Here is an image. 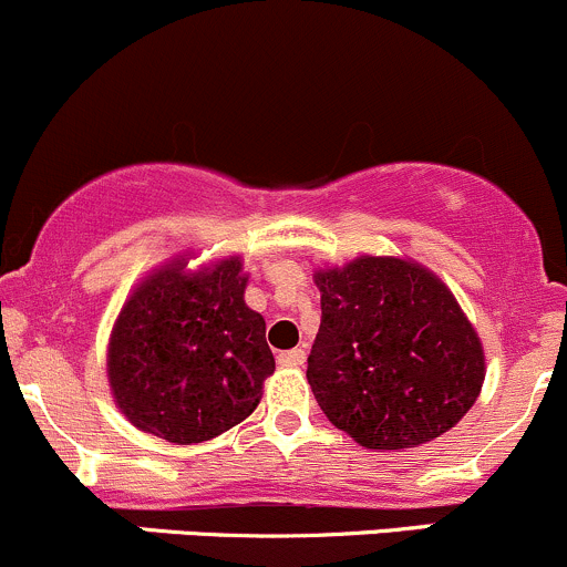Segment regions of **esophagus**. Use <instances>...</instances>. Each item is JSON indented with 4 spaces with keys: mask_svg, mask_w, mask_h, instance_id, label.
Segmentation results:
<instances>
[{
    "mask_svg": "<svg viewBox=\"0 0 567 567\" xmlns=\"http://www.w3.org/2000/svg\"><path fill=\"white\" fill-rule=\"evenodd\" d=\"M305 359H307L305 348H293V351H285V353H279V357H277V362L282 364V368H301V364H305Z\"/></svg>",
    "mask_w": 567,
    "mask_h": 567,
    "instance_id": "1",
    "label": "esophagus"
}]
</instances>
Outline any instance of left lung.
<instances>
[{
  "mask_svg": "<svg viewBox=\"0 0 567 567\" xmlns=\"http://www.w3.org/2000/svg\"><path fill=\"white\" fill-rule=\"evenodd\" d=\"M320 329L307 381L329 422L357 444L400 453L463 420L485 353L453 290L411 257L359 255L316 271Z\"/></svg>",
  "mask_w": 567,
  "mask_h": 567,
  "instance_id": "left-lung-1",
  "label": "left lung"
}]
</instances>
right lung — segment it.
<instances>
[{
	"instance_id": "right-lung-1",
	"label": "right lung",
	"mask_w": 567,
	"mask_h": 567,
	"mask_svg": "<svg viewBox=\"0 0 567 567\" xmlns=\"http://www.w3.org/2000/svg\"><path fill=\"white\" fill-rule=\"evenodd\" d=\"M247 282L238 255L199 268L175 255L131 290L106 346L109 390L131 425L199 444L257 409L274 353Z\"/></svg>"
}]
</instances>
